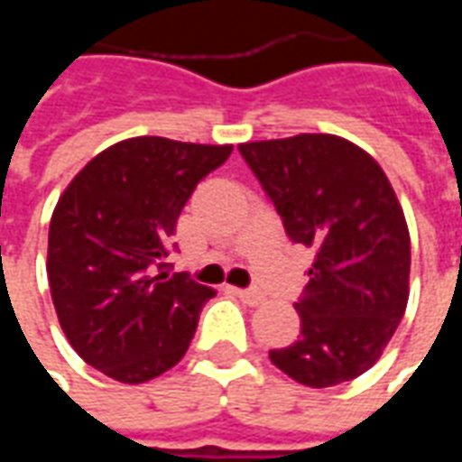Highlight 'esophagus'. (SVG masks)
I'll list each match as a JSON object with an SVG mask.
<instances>
[{"mask_svg":"<svg viewBox=\"0 0 462 462\" xmlns=\"http://www.w3.org/2000/svg\"><path fill=\"white\" fill-rule=\"evenodd\" d=\"M232 294H235V297H240L242 301H245V304H250V307H260V304H264V294H262V291H254V290H235V287H232Z\"/></svg>","mask_w":462,"mask_h":462,"instance_id":"esophagus-1","label":"esophagus"}]
</instances>
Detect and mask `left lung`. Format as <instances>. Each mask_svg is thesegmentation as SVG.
Wrapping results in <instances>:
<instances>
[{
    "label": "left lung",
    "mask_w": 462,
    "mask_h": 462,
    "mask_svg": "<svg viewBox=\"0 0 462 462\" xmlns=\"http://www.w3.org/2000/svg\"><path fill=\"white\" fill-rule=\"evenodd\" d=\"M291 242L314 250L294 307L301 337L272 348L274 366L311 388L376 364L408 304L411 235L396 192L371 155L331 133L240 143Z\"/></svg>",
    "instance_id": "left-lung-1"
}]
</instances>
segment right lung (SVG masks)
<instances>
[{
  "instance_id": "obj_1",
  "label": "right lung",
  "mask_w": 462,
  "mask_h": 462,
  "mask_svg": "<svg viewBox=\"0 0 462 462\" xmlns=\"http://www.w3.org/2000/svg\"><path fill=\"white\" fill-rule=\"evenodd\" d=\"M232 145L138 135L86 162L56 202L46 274L56 317L88 366L145 383L190 346L215 290L161 270L195 185Z\"/></svg>"
}]
</instances>
